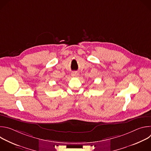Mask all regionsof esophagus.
Returning <instances> with one entry per match:
<instances>
[{"label":"esophagus","instance_id":"1","mask_svg":"<svg viewBox=\"0 0 151 151\" xmlns=\"http://www.w3.org/2000/svg\"><path fill=\"white\" fill-rule=\"evenodd\" d=\"M78 75H79V73L76 72H74L72 73V76H73V77H76V76H78Z\"/></svg>","mask_w":151,"mask_h":151}]
</instances>
